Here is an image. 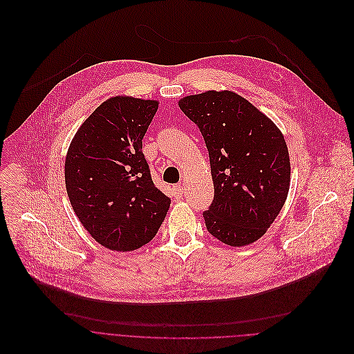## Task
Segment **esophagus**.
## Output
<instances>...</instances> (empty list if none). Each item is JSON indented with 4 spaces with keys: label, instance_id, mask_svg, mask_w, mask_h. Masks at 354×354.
I'll return each mask as SVG.
<instances>
[{
    "label": "esophagus",
    "instance_id": "34e87169",
    "mask_svg": "<svg viewBox=\"0 0 354 354\" xmlns=\"http://www.w3.org/2000/svg\"><path fill=\"white\" fill-rule=\"evenodd\" d=\"M173 192H174V196H176V198H180V196L184 194V188H183V185H181V184L174 185V187H173Z\"/></svg>",
    "mask_w": 354,
    "mask_h": 354
}]
</instances>
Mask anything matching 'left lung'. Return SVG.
<instances>
[{"label": "left lung", "instance_id": "left-lung-1", "mask_svg": "<svg viewBox=\"0 0 354 354\" xmlns=\"http://www.w3.org/2000/svg\"><path fill=\"white\" fill-rule=\"evenodd\" d=\"M198 125L209 152L215 196L203 219L232 247L261 239L283 207L290 160L279 128L240 95L207 91L178 102Z\"/></svg>", "mask_w": 354, "mask_h": 354}]
</instances>
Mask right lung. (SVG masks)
<instances>
[{
    "label": "right lung",
    "instance_id": "right-lung-1",
    "mask_svg": "<svg viewBox=\"0 0 354 354\" xmlns=\"http://www.w3.org/2000/svg\"><path fill=\"white\" fill-rule=\"evenodd\" d=\"M159 103L129 96L103 102L81 125L65 159V187L89 234L113 251L148 244L170 198L152 181L142 139Z\"/></svg>",
    "mask_w": 354,
    "mask_h": 354
}]
</instances>
